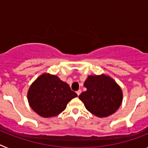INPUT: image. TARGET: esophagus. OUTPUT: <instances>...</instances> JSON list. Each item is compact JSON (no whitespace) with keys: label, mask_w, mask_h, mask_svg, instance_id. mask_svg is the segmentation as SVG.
Returning a JSON list of instances; mask_svg holds the SVG:
<instances>
[{"label":"esophagus","mask_w":148,"mask_h":148,"mask_svg":"<svg viewBox=\"0 0 148 148\" xmlns=\"http://www.w3.org/2000/svg\"><path fill=\"white\" fill-rule=\"evenodd\" d=\"M76 93H77V95H79L81 93H82V90H78V91H77V92H76Z\"/></svg>","instance_id":"34e87169"}]
</instances>
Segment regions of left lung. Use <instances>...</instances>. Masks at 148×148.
Instances as JSON below:
<instances>
[{
    "instance_id": "8db88e82",
    "label": "left lung",
    "mask_w": 148,
    "mask_h": 148,
    "mask_svg": "<svg viewBox=\"0 0 148 148\" xmlns=\"http://www.w3.org/2000/svg\"><path fill=\"white\" fill-rule=\"evenodd\" d=\"M84 86L87 90L81 93L79 99L86 109L95 116L102 118L114 113L122 101V91L110 76L89 75Z\"/></svg>"
}]
</instances>
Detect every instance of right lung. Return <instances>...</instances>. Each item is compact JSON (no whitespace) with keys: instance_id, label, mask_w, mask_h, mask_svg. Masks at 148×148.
<instances>
[{"instance_id":"add662e5","label":"right lung","mask_w":148,"mask_h":148,"mask_svg":"<svg viewBox=\"0 0 148 148\" xmlns=\"http://www.w3.org/2000/svg\"><path fill=\"white\" fill-rule=\"evenodd\" d=\"M78 95L57 75L44 73L31 84L27 93L30 107L44 118L58 116Z\"/></svg>"}]
</instances>
